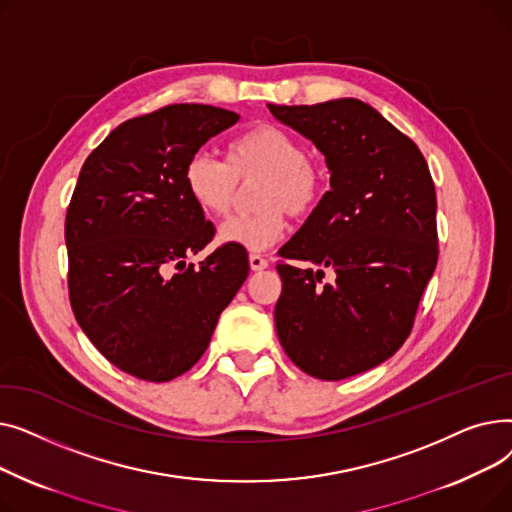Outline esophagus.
Instances as JSON below:
<instances>
[{"label": "esophagus", "instance_id": "1", "mask_svg": "<svg viewBox=\"0 0 512 512\" xmlns=\"http://www.w3.org/2000/svg\"><path fill=\"white\" fill-rule=\"evenodd\" d=\"M249 265H251L253 272H261V270H265V267L270 265V263H267V259H263L261 255H255V253H253V255L249 257Z\"/></svg>", "mask_w": 512, "mask_h": 512}]
</instances>
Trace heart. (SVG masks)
<instances>
[{"label": "heart", "mask_w": 512, "mask_h": 512, "mask_svg": "<svg viewBox=\"0 0 512 512\" xmlns=\"http://www.w3.org/2000/svg\"><path fill=\"white\" fill-rule=\"evenodd\" d=\"M261 178L251 215H236L218 230L222 245L265 251L284 236L286 215L309 213L324 191V172L307 157L297 134L274 124L242 132L228 145V164L199 151L184 166L188 197L207 215L222 218L236 199L238 180Z\"/></svg>", "instance_id": "1"}]
</instances>
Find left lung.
<instances>
[{
  "mask_svg": "<svg viewBox=\"0 0 512 512\" xmlns=\"http://www.w3.org/2000/svg\"><path fill=\"white\" fill-rule=\"evenodd\" d=\"M326 157L330 191L280 249L274 319L284 353L317 380L390 359L413 328L438 263L436 188L419 147L353 97L274 105ZM299 260L319 264L313 273ZM335 282L319 287L323 270Z\"/></svg>",
  "mask_w": 512,
  "mask_h": 512,
  "instance_id": "obj_1",
  "label": "left lung"
}]
</instances>
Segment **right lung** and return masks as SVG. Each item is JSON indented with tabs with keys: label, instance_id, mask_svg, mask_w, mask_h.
<instances>
[{
	"label": "right lung",
	"instance_id": "1",
	"mask_svg": "<svg viewBox=\"0 0 512 512\" xmlns=\"http://www.w3.org/2000/svg\"><path fill=\"white\" fill-rule=\"evenodd\" d=\"M238 114L168 105L107 134L80 170L66 213L68 290L78 326L118 369L170 382L191 369L249 276L245 249L213 238L184 166Z\"/></svg>",
	"mask_w": 512,
	"mask_h": 512
}]
</instances>
